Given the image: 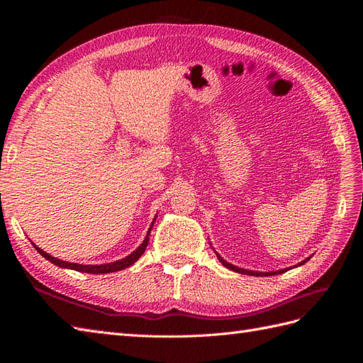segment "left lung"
Returning a JSON list of instances; mask_svg holds the SVG:
<instances>
[{
    "label": "left lung",
    "instance_id": "left-lung-1",
    "mask_svg": "<svg viewBox=\"0 0 363 363\" xmlns=\"http://www.w3.org/2000/svg\"><path fill=\"white\" fill-rule=\"evenodd\" d=\"M216 256H218V259H219V262L223 263V265L225 267V268H228V269H232V271H235V272H239V274H247V276H257V277H268V276H277V274H283V272H286L289 268H286V269H280V271H271V272H259V271H251V269H242V268H239V267H235V265H232V263H228V262H225L221 256L218 255L216 252ZM311 257H307L306 260H303V262H300L298 265H303V263H306L307 260H309Z\"/></svg>",
    "mask_w": 363,
    "mask_h": 363
}]
</instances>
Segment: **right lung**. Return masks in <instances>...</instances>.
Masks as SVG:
<instances>
[{"label":"right lung","instance_id":"obj_1","mask_svg":"<svg viewBox=\"0 0 363 363\" xmlns=\"http://www.w3.org/2000/svg\"><path fill=\"white\" fill-rule=\"evenodd\" d=\"M156 221V219H155ZM155 221L151 223V227L148 228V233L144 239V242H142L131 255H128L127 257L121 259V260H116V262H111V263H103V265H80V263H71V262H65V260H60L57 257H52L50 256L48 252H45L43 250H40L39 247H36L35 244V248L40 252V256L45 257L47 260H50L51 263H54V265H57L60 268H68V269H74V271H80V272H87V274H107V272H115V271H121V269H125L128 267L133 265V263L144 255V251L148 245V240H150V232L152 228V224H155Z\"/></svg>","mask_w":363,"mask_h":363}]
</instances>
